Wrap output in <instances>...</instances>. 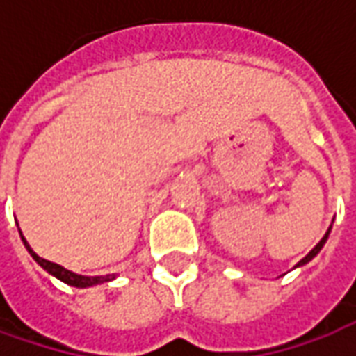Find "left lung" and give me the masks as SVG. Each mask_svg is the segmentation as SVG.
<instances>
[{"label":"left lung","instance_id":"1","mask_svg":"<svg viewBox=\"0 0 356 356\" xmlns=\"http://www.w3.org/2000/svg\"><path fill=\"white\" fill-rule=\"evenodd\" d=\"M328 234H330V229H328V232H326V234H324V238H322L321 242H318V244H316V246H314L313 250H311V252H309V254H307L305 257H303V259H301V261L298 263V267H299V265H305V263H309V261H311V259H313L314 255H316V254H318V252H321L322 246H324V242H326V240H328Z\"/></svg>","mask_w":356,"mask_h":356}]
</instances>
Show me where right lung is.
Returning a JSON list of instances; mask_svg holds the SVG:
<instances>
[{
	"mask_svg": "<svg viewBox=\"0 0 356 356\" xmlns=\"http://www.w3.org/2000/svg\"><path fill=\"white\" fill-rule=\"evenodd\" d=\"M22 242H24V246H26V250L30 252V255L34 257L35 261L40 263L47 273H51L53 276H57L58 280H63V282L70 284V286H76V288H88V286H95V284H101V282H108V280H112L114 276L112 275H106V276H81V275H76V273H72V270H66L65 267H60V265H57V263H51L47 261V259H43V257H40L38 254H34V250L28 246V242L24 238H22Z\"/></svg>",
	"mask_w": 356,
	"mask_h": 356,
	"instance_id": "right-lung-1",
	"label": "right lung"
}]
</instances>
